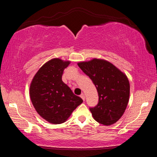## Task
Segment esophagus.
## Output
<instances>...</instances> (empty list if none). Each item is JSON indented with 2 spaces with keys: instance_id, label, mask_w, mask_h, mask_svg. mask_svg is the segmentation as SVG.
Wrapping results in <instances>:
<instances>
[{
  "instance_id": "obj_1",
  "label": "esophagus",
  "mask_w": 157,
  "mask_h": 157,
  "mask_svg": "<svg viewBox=\"0 0 157 157\" xmlns=\"http://www.w3.org/2000/svg\"><path fill=\"white\" fill-rule=\"evenodd\" d=\"M80 97H81V98L82 100H83L84 101L85 100V95H84V94H82V95H80Z\"/></svg>"
}]
</instances>
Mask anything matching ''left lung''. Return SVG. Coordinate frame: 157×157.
Listing matches in <instances>:
<instances>
[{
    "label": "left lung",
    "mask_w": 157,
    "mask_h": 157,
    "mask_svg": "<svg viewBox=\"0 0 157 157\" xmlns=\"http://www.w3.org/2000/svg\"><path fill=\"white\" fill-rule=\"evenodd\" d=\"M78 65L96 87L98 103L89 108L94 118L105 125L115 123L128 104L130 87L127 76L105 60L94 59Z\"/></svg>",
    "instance_id": "1"
}]
</instances>
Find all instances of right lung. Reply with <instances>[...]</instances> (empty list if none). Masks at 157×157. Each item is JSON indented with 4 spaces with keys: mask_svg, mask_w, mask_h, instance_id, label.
Segmentation results:
<instances>
[{
    "mask_svg": "<svg viewBox=\"0 0 157 157\" xmlns=\"http://www.w3.org/2000/svg\"><path fill=\"white\" fill-rule=\"evenodd\" d=\"M69 63L57 58L48 61L36 73L30 84V95L34 107L50 123H64L83 102L62 80L63 70Z\"/></svg>",
    "mask_w": 157,
    "mask_h": 157,
    "instance_id": "add662e5",
    "label": "right lung"
}]
</instances>
